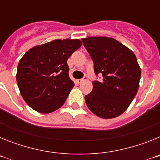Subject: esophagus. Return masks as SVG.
Wrapping results in <instances>:
<instances>
[{
	"mask_svg": "<svg viewBox=\"0 0 160 160\" xmlns=\"http://www.w3.org/2000/svg\"><path fill=\"white\" fill-rule=\"evenodd\" d=\"M87 79H88V77H87V75H85L84 77L82 78H81V79H78V83H82V82H83L84 81H87Z\"/></svg>",
	"mask_w": 160,
	"mask_h": 160,
	"instance_id": "esophagus-1",
	"label": "esophagus"
}]
</instances>
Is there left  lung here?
<instances>
[{"label": "left lung", "instance_id": "left-lung-1", "mask_svg": "<svg viewBox=\"0 0 160 160\" xmlns=\"http://www.w3.org/2000/svg\"><path fill=\"white\" fill-rule=\"evenodd\" d=\"M82 41L94 62L95 75L102 78L93 82V90L85 96L87 107L100 118L118 116L138 91L141 70L135 53L111 38L91 37Z\"/></svg>", "mask_w": 160, "mask_h": 160}]
</instances>
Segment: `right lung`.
<instances>
[{"label":"right lung","mask_w":160,"mask_h":160,"mask_svg":"<svg viewBox=\"0 0 160 160\" xmlns=\"http://www.w3.org/2000/svg\"><path fill=\"white\" fill-rule=\"evenodd\" d=\"M81 46L78 39H58L34 46L25 53L18 63L17 82L31 108L46 114L64 104L74 86L67 60Z\"/></svg>","instance_id":"add662e5"}]
</instances>
